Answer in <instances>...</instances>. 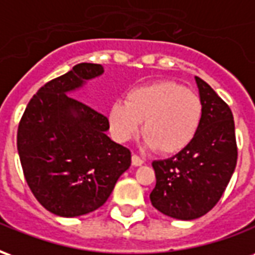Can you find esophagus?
<instances>
[{"label":"esophagus","instance_id":"1","mask_svg":"<svg viewBox=\"0 0 255 255\" xmlns=\"http://www.w3.org/2000/svg\"><path fill=\"white\" fill-rule=\"evenodd\" d=\"M144 161H143V158H140V157H139V155H136V154H132V164L135 166H140L142 165V164H143Z\"/></svg>","mask_w":255,"mask_h":255}]
</instances>
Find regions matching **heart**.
<instances>
[{"instance_id": "1", "label": "heart", "mask_w": 255, "mask_h": 255, "mask_svg": "<svg viewBox=\"0 0 255 255\" xmlns=\"http://www.w3.org/2000/svg\"><path fill=\"white\" fill-rule=\"evenodd\" d=\"M202 102L191 90L171 80L133 87L108 113L112 135L127 142L143 122L144 144L172 154L191 143L202 123Z\"/></svg>"}]
</instances>
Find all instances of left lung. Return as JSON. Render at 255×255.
Here are the masks:
<instances>
[{"mask_svg": "<svg viewBox=\"0 0 255 255\" xmlns=\"http://www.w3.org/2000/svg\"><path fill=\"white\" fill-rule=\"evenodd\" d=\"M202 123L187 147L166 160L153 161L155 187L151 205L165 216L194 220L216 206L235 171L238 147L230 106L195 76Z\"/></svg>", "mask_w": 255, "mask_h": 255, "instance_id": "obj_1", "label": "left lung"}]
</instances>
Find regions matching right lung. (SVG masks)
<instances>
[{"label": "right lung", "mask_w": 255, "mask_h": 255, "mask_svg": "<svg viewBox=\"0 0 255 255\" xmlns=\"http://www.w3.org/2000/svg\"><path fill=\"white\" fill-rule=\"evenodd\" d=\"M104 73L82 63L38 90L17 128L25 182L43 208L78 217L101 208L131 165V151L113 142L108 117L67 93Z\"/></svg>", "instance_id": "1"}]
</instances>
